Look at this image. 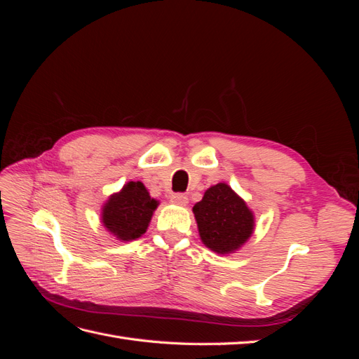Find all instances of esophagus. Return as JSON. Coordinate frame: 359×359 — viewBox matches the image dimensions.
<instances>
[{
	"label": "esophagus",
	"mask_w": 359,
	"mask_h": 359,
	"mask_svg": "<svg viewBox=\"0 0 359 359\" xmlns=\"http://www.w3.org/2000/svg\"><path fill=\"white\" fill-rule=\"evenodd\" d=\"M170 201H172L173 203L182 205V206L189 203L187 196H186V194H182V193H175V194H172V196H170Z\"/></svg>",
	"instance_id": "34e87169"
}]
</instances>
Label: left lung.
<instances>
[{
    "instance_id": "8db88e82",
    "label": "left lung",
    "mask_w": 359,
    "mask_h": 359,
    "mask_svg": "<svg viewBox=\"0 0 359 359\" xmlns=\"http://www.w3.org/2000/svg\"><path fill=\"white\" fill-rule=\"evenodd\" d=\"M193 212L202 243L219 255L235 253L255 231L252 210L224 182L206 190Z\"/></svg>"
}]
</instances>
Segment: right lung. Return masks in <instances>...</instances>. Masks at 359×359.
Wrapping results in <instances>:
<instances>
[{
    "label": "right lung",
    "instance_id": "add662e5",
    "mask_svg": "<svg viewBox=\"0 0 359 359\" xmlns=\"http://www.w3.org/2000/svg\"><path fill=\"white\" fill-rule=\"evenodd\" d=\"M157 206L142 182L130 181L104 202L102 223L116 240L133 241L147 232Z\"/></svg>",
    "mask_w": 359,
    "mask_h": 359
}]
</instances>
